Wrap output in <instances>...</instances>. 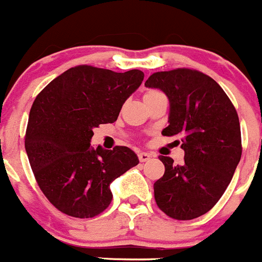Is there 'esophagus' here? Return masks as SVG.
<instances>
[{
  "label": "esophagus",
  "mask_w": 262,
  "mask_h": 262,
  "mask_svg": "<svg viewBox=\"0 0 262 262\" xmlns=\"http://www.w3.org/2000/svg\"><path fill=\"white\" fill-rule=\"evenodd\" d=\"M151 157H153L151 154L145 153V151H142V153H138V159H140V162H146V161H149Z\"/></svg>",
  "instance_id": "obj_1"
}]
</instances>
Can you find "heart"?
Segmentation results:
<instances>
[{"mask_svg":"<svg viewBox=\"0 0 262 262\" xmlns=\"http://www.w3.org/2000/svg\"><path fill=\"white\" fill-rule=\"evenodd\" d=\"M159 96H165L161 91L158 90H147L146 92L144 93V101L145 100H150L154 99V97H159Z\"/></svg>","mask_w":262,"mask_h":262,"instance_id":"obj_1","label":"heart"}]
</instances>
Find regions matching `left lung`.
Returning a JSON list of instances; mask_svg holds the SVG:
<instances>
[{"label":"left lung","instance_id":"1","mask_svg":"<svg viewBox=\"0 0 262 262\" xmlns=\"http://www.w3.org/2000/svg\"><path fill=\"white\" fill-rule=\"evenodd\" d=\"M145 85L158 88L170 101L163 136L178 138L185 159L161 156L165 174L154 183L159 210L191 220L212 208L227 190L241 158L238 116L229 97L208 75L190 68L150 75Z\"/></svg>","mask_w":262,"mask_h":262}]
</instances>
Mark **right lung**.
I'll return each instance as SVG.
<instances>
[{
	"mask_svg": "<svg viewBox=\"0 0 262 262\" xmlns=\"http://www.w3.org/2000/svg\"><path fill=\"white\" fill-rule=\"evenodd\" d=\"M144 72L76 66L55 77L34 100L25 147L36 183L52 206L87 219L112 202L111 183L138 165L126 146L91 147L93 129L117 120Z\"/></svg>",
	"mask_w": 262,
	"mask_h": 262,
	"instance_id": "add662e5",
	"label": "right lung"
}]
</instances>
